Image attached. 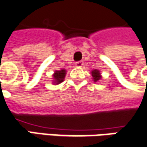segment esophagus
<instances>
[{"instance_id": "34e87169", "label": "esophagus", "mask_w": 147, "mask_h": 147, "mask_svg": "<svg viewBox=\"0 0 147 147\" xmlns=\"http://www.w3.org/2000/svg\"><path fill=\"white\" fill-rule=\"evenodd\" d=\"M75 65H76V67H81L83 66V61H76V63H75Z\"/></svg>"}]
</instances>
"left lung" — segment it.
<instances>
[{
	"instance_id": "obj_1",
	"label": "left lung",
	"mask_w": 147,
	"mask_h": 147,
	"mask_svg": "<svg viewBox=\"0 0 147 147\" xmlns=\"http://www.w3.org/2000/svg\"><path fill=\"white\" fill-rule=\"evenodd\" d=\"M91 76H92L93 77V80H94V82L99 81V80L102 78V76H101V74H100V71L97 70V69H94V70L91 71Z\"/></svg>"
}]
</instances>
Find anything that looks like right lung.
Instances as JSON below:
<instances>
[{"instance_id": "add662e5", "label": "right lung", "mask_w": 147, "mask_h": 147, "mask_svg": "<svg viewBox=\"0 0 147 147\" xmlns=\"http://www.w3.org/2000/svg\"><path fill=\"white\" fill-rule=\"evenodd\" d=\"M66 74H67V70H65V69L55 71L54 73L53 74V84L58 85V84L61 83L65 79Z\"/></svg>"}]
</instances>
